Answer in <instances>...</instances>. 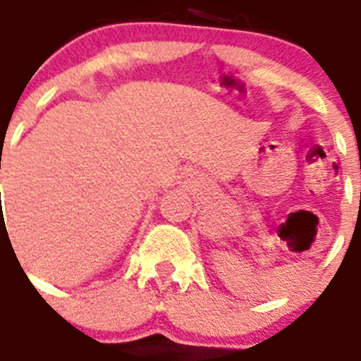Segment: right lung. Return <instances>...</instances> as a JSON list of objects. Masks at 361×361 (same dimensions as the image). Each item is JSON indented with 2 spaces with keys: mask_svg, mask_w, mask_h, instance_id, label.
Segmentation results:
<instances>
[{
  "mask_svg": "<svg viewBox=\"0 0 361 361\" xmlns=\"http://www.w3.org/2000/svg\"><path fill=\"white\" fill-rule=\"evenodd\" d=\"M0 168H1V166H0Z\"/></svg>",
  "mask_w": 361,
  "mask_h": 361,
  "instance_id": "obj_1",
  "label": "right lung"
}]
</instances>
